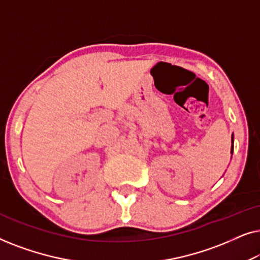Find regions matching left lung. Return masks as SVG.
Here are the masks:
<instances>
[{
    "label": "left lung",
    "instance_id": "left-lung-1",
    "mask_svg": "<svg viewBox=\"0 0 260 260\" xmlns=\"http://www.w3.org/2000/svg\"><path fill=\"white\" fill-rule=\"evenodd\" d=\"M233 142H234V136L232 134V147H231V154H233Z\"/></svg>",
    "mask_w": 260,
    "mask_h": 260
}]
</instances>
